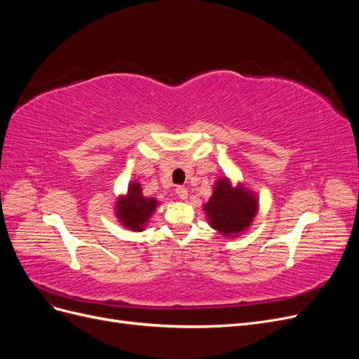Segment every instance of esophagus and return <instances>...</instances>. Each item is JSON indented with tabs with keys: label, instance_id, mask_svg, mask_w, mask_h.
Here are the masks:
<instances>
[{
	"label": "esophagus",
	"instance_id": "1",
	"mask_svg": "<svg viewBox=\"0 0 359 359\" xmlns=\"http://www.w3.org/2000/svg\"><path fill=\"white\" fill-rule=\"evenodd\" d=\"M175 193L178 194V198L182 199V201H186L189 198V190L186 187H182V186H178L175 189Z\"/></svg>",
	"mask_w": 359,
	"mask_h": 359
}]
</instances>
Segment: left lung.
Here are the masks:
<instances>
[{"label":"left lung","instance_id":"obj_1","mask_svg":"<svg viewBox=\"0 0 359 359\" xmlns=\"http://www.w3.org/2000/svg\"><path fill=\"white\" fill-rule=\"evenodd\" d=\"M208 224L224 238H236L252 226L259 212L257 194L244 182L222 177L214 182L210 201L203 203Z\"/></svg>","mask_w":359,"mask_h":359}]
</instances>
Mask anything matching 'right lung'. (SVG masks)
Listing matches in <instances>:
<instances>
[{
    "instance_id": "add662e5",
    "label": "right lung",
    "mask_w": 359,
    "mask_h": 359,
    "mask_svg": "<svg viewBox=\"0 0 359 359\" xmlns=\"http://www.w3.org/2000/svg\"><path fill=\"white\" fill-rule=\"evenodd\" d=\"M160 202L147 198L137 181H130L127 191L119 194L114 205L116 222L132 232H142L149 219L156 212Z\"/></svg>"
}]
</instances>
